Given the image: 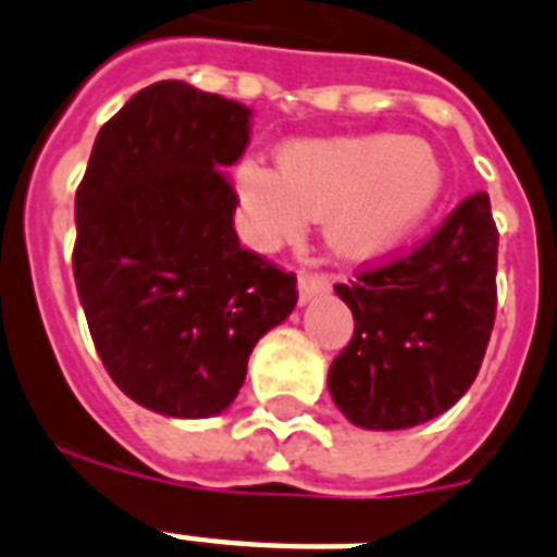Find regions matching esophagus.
Masks as SVG:
<instances>
[{"instance_id": "34e87169", "label": "esophagus", "mask_w": 557, "mask_h": 557, "mask_svg": "<svg viewBox=\"0 0 557 557\" xmlns=\"http://www.w3.org/2000/svg\"><path fill=\"white\" fill-rule=\"evenodd\" d=\"M297 292H300V304H309L318 295H326L330 292V277L326 274H318V271H300L297 277Z\"/></svg>"}]
</instances>
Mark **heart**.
Wrapping results in <instances>:
<instances>
[{"label": "heart", "instance_id": "heart-1", "mask_svg": "<svg viewBox=\"0 0 557 557\" xmlns=\"http://www.w3.org/2000/svg\"><path fill=\"white\" fill-rule=\"evenodd\" d=\"M234 182L243 231L257 248L295 239L309 219H330L332 248L367 260L431 213L442 193V164L416 138L352 135L288 144L283 170L243 159Z\"/></svg>", "mask_w": 557, "mask_h": 557}]
</instances>
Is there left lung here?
Listing matches in <instances>:
<instances>
[{
	"mask_svg": "<svg viewBox=\"0 0 557 557\" xmlns=\"http://www.w3.org/2000/svg\"><path fill=\"white\" fill-rule=\"evenodd\" d=\"M356 332L330 367L349 422L401 431L431 422L474 384L497 314V225L474 193L422 245L335 286Z\"/></svg>",
	"mask_w": 557,
	"mask_h": 557,
	"instance_id": "left-lung-1",
	"label": "left lung"
}]
</instances>
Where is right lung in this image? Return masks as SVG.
<instances>
[{
  "label": "right lung",
  "instance_id": "obj_1",
  "mask_svg": "<svg viewBox=\"0 0 557 557\" xmlns=\"http://www.w3.org/2000/svg\"><path fill=\"white\" fill-rule=\"evenodd\" d=\"M251 109L152 83L100 126L74 196V283L100 361L156 413H222L253 344L292 314L297 277L239 245L225 170Z\"/></svg>",
  "mask_w": 557,
  "mask_h": 557
}]
</instances>
